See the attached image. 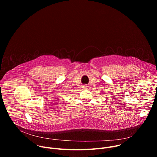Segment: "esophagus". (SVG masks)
I'll return each mask as SVG.
<instances>
[{
	"mask_svg": "<svg viewBox=\"0 0 157 157\" xmlns=\"http://www.w3.org/2000/svg\"><path fill=\"white\" fill-rule=\"evenodd\" d=\"M83 87H84V88H86V87H87V86H86V85H85V86H83Z\"/></svg>",
	"mask_w": 157,
	"mask_h": 157,
	"instance_id": "1",
	"label": "esophagus"
}]
</instances>
